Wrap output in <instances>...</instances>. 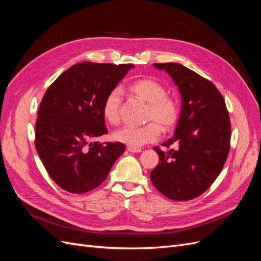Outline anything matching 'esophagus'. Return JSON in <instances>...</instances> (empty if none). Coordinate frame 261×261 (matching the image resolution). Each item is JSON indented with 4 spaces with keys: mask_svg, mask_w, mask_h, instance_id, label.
<instances>
[{
    "mask_svg": "<svg viewBox=\"0 0 261 261\" xmlns=\"http://www.w3.org/2000/svg\"><path fill=\"white\" fill-rule=\"evenodd\" d=\"M127 150L129 152H133V153H139L141 152V149L140 148H133V147H127Z\"/></svg>",
    "mask_w": 261,
    "mask_h": 261,
    "instance_id": "1",
    "label": "esophagus"
}]
</instances>
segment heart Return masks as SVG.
I'll list each match as a JSON object with an SVG mask.
<instances>
[{
  "label": "heart",
  "instance_id": "heart-1",
  "mask_svg": "<svg viewBox=\"0 0 261 261\" xmlns=\"http://www.w3.org/2000/svg\"><path fill=\"white\" fill-rule=\"evenodd\" d=\"M129 91L148 103L146 120L154 121L139 127L125 126L113 133V139L117 143L133 148H140L146 144L154 143L161 136V129L169 130L177 123L179 107L177 101L167 94L165 87L159 82L143 78L129 86ZM122 90L116 88L110 91L102 105V113L106 120L112 125L120 123Z\"/></svg>",
  "mask_w": 261,
  "mask_h": 261
}]
</instances>
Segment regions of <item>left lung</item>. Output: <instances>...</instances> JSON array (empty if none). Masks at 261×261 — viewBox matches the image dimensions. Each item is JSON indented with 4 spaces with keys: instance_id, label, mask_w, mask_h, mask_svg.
<instances>
[{
    "instance_id": "1",
    "label": "left lung",
    "mask_w": 261,
    "mask_h": 261,
    "mask_svg": "<svg viewBox=\"0 0 261 261\" xmlns=\"http://www.w3.org/2000/svg\"><path fill=\"white\" fill-rule=\"evenodd\" d=\"M153 66L170 75L181 105L174 136L163 144L175 148H153L159 163L150 178L168 198L191 200L206 192L223 168L230 151V116L222 94L206 78L178 63Z\"/></svg>"
}]
</instances>
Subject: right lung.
Instances as JSON below:
<instances>
[{"instance_id":"add662e5","label":"right lung","mask_w":261,"mask_h":261,"mask_svg":"<svg viewBox=\"0 0 261 261\" xmlns=\"http://www.w3.org/2000/svg\"><path fill=\"white\" fill-rule=\"evenodd\" d=\"M134 67L83 62L61 74L45 91L36 123V149L46 172L64 191H92L124 153L121 143L91 139L108 133L105 98Z\"/></svg>"}]
</instances>
